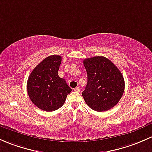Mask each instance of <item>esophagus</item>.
<instances>
[{
  "mask_svg": "<svg viewBox=\"0 0 152 152\" xmlns=\"http://www.w3.org/2000/svg\"><path fill=\"white\" fill-rule=\"evenodd\" d=\"M75 91H77V92H80V88L76 87L75 88Z\"/></svg>",
  "mask_w": 152,
  "mask_h": 152,
  "instance_id": "obj_1",
  "label": "esophagus"
}]
</instances>
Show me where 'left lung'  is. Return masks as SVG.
Returning <instances> with one entry per match:
<instances>
[{"label":"left lung","instance_id":"left-lung-1","mask_svg":"<svg viewBox=\"0 0 152 152\" xmlns=\"http://www.w3.org/2000/svg\"><path fill=\"white\" fill-rule=\"evenodd\" d=\"M88 83L82 95L92 110L102 112L113 107L124 91V77L115 65L103 56L86 58Z\"/></svg>","mask_w":152,"mask_h":152}]
</instances>
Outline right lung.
I'll list each match as a JSON object with an SVG mask.
<instances>
[{
  "label": "right lung",
  "instance_id": "add662e5",
  "mask_svg": "<svg viewBox=\"0 0 152 152\" xmlns=\"http://www.w3.org/2000/svg\"><path fill=\"white\" fill-rule=\"evenodd\" d=\"M61 57L53 55L40 62L31 73L27 90L31 102L42 110L51 112L60 108L72 91L64 79L58 75Z\"/></svg>",
  "mask_w": 152,
  "mask_h": 152
}]
</instances>
